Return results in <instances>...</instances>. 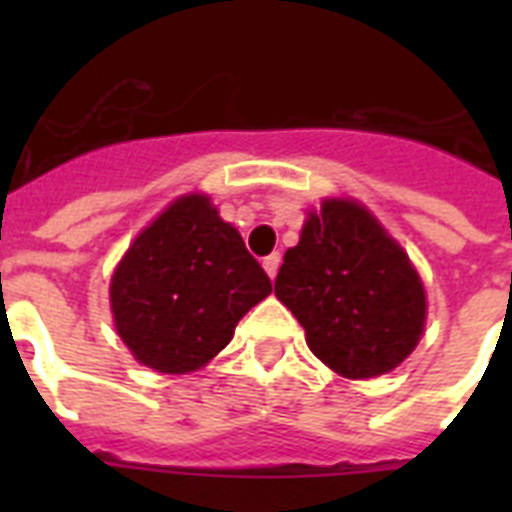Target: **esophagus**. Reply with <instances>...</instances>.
<instances>
[{
	"instance_id": "34e87169",
	"label": "esophagus",
	"mask_w": 512,
	"mask_h": 512,
	"mask_svg": "<svg viewBox=\"0 0 512 512\" xmlns=\"http://www.w3.org/2000/svg\"><path fill=\"white\" fill-rule=\"evenodd\" d=\"M279 265H281V255H279V252H273V255H268L263 260L265 273H268L271 279H276V273H279Z\"/></svg>"
}]
</instances>
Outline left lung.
<instances>
[{"label": "left lung", "mask_w": 512, "mask_h": 512, "mask_svg": "<svg viewBox=\"0 0 512 512\" xmlns=\"http://www.w3.org/2000/svg\"><path fill=\"white\" fill-rule=\"evenodd\" d=\"M273 289L313 356L350 380L396 369L425 327V289L409 255L358 201L324 199L308 212Z\"/></svg>", "instance_id": "obj_1"}]
</instances>
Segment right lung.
<instances>
[{
    "label": "right lung",
    "mask_w": 512,
    "mask_h": 512,
    "mask_svg": "<svg viewBox=\"0 0 512 512\" xmlns=\"http://www.w3.org/2000/svg\"><path fill=\"white\" fill-rule=\"evenodd\" d=\"M241 233L204 193L172 201L111 276V311L140 364L185 374L231 342L241 316L271 295Z\"/></svg>",
    "instance_id": "1"
}]
</instances>
